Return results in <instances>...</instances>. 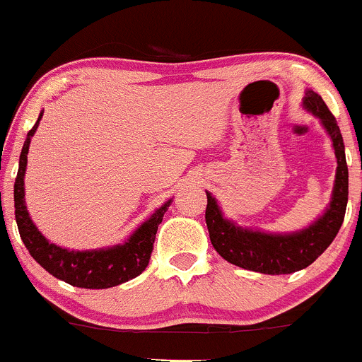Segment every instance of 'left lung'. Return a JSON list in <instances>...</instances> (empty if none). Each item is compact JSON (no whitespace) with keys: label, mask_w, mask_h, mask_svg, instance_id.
Here are the masks:
<instances>
[{"label":"left lung","mask_w":362,"mask_h":362,"mask_svg":"<svg viewBox=\"0 0 362 362\" xmlns=\"http://www.w3.org/2000/svg\"><path fill=\"white\" fill-rule=\"evenodd\" d=\"M302 105L308 112L318 117L322 126L325 127L338 160L332 197L322 216H318L305 229L284 233V235L243 229L233 220H227L220 211L216 199L206 192L208 195L206 226L213 247L223 259L245 270L281 275L293 274L309 267L332 243L345 218L346 202H349V167H346L345 144L339 126L316 92H305Z\"/></svg>","instance_id":"1"}]
</instances>
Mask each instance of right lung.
<instances>
[{
    "label": "right lung",
    "mask_w": 362,
    "mask_h": 362,
    "mask_svg": "<svg viewBox=\"0 0 362 362\" xmlns=\"http://www.w3.org/2000/svg\"><path fill=\"white\" fill-rule=\"evenodd\" d=\"M42 113L44 112H40L35 126L30 129L28 136L24 140L19 156V170H17L16 185H13L16 222L21 240L26 245L28 252L32 254L33 259L44 270L49 272L60 281H65L71 286L105 290V288L119 286L129 279H135L149 264L158 226L163 220L172 199H168L161 208H158L126 242L119 243V245L98 250H69L51 243L32 222L28 209H26V201H24V172H26V163H28L30 142H32V136L35 135Z\"/></svg>",
    "instance_id": "add662e5"
}]
</instances>
